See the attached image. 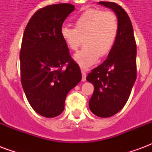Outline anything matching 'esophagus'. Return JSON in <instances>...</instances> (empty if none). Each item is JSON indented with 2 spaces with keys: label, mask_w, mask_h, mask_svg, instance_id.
I'll return each mask as SVG.
<instances>
[{
  "label": "esophagus",
  "mask_w": 152,
  "mask_h": 152,
  "mask_svg": "<svg viewBox=\"0 0 152 152\" xmlns=\"http://www.w3.org/2000/svg\"><path fill=\"white\" fill-rule=\"evenodd\" d=\"M81 73H82V81H86V72L84 68H81Z\"/></svg>",
  "instance_id": "obj_1"
}]
</instances>
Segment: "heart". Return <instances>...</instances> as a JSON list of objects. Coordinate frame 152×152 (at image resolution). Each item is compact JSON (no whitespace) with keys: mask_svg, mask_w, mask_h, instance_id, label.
Segmentation results:
<instances>
[{"mask_svg":"<svg viewBox=\"0 0 152 152\" xmlns=\"http://www.w3.org/2000/svg\"><path fill=\"white\" fill-rule=\"evenodd\" d=\"M119 34V22L115 13L99 9H88L76 18L75 28L63 26L61 37L66 47L76 51L82 43L85 47L74 58L84 67L91 66L99 57L107 55L114 47Z\"/></svg>","mask_w":152,"mask_h":152,"instance_id":"heart-1","label":"heart"}]
</instances>
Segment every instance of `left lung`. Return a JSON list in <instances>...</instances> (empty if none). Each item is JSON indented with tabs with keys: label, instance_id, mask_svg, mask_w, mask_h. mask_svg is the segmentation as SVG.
<instances>
[{
	"label": "left lung",
	"instance_id": "1",
	"mask_svg": "<svg viewBox=\"0 0 152 152\" xmlns=\"http://www.w3.org/2000/svg\"><path fill=\"white\" fill-rule=\"evenodd\" d=\"M117 15L119 34L113 49L103 63L91 71L86 80L94 90L89 105L99 117H110L126 104L137 77V46L130 18L124 9L115 2L100 1Z\"/></svg>",
	"mask_w": 152,
	"mask_h": 152
}]
</instances>
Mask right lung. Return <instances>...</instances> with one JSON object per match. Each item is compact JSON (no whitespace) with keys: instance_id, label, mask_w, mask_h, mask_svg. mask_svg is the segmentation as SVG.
<instances>
[{"instance_id":"1","label":"right lung","mask_w":152,"mask_h":152,"mask_svg":"<svg viewBox=\"0 0 152 152\" xmlns=\"http://www.w3.org/2000/svg\"><path fill=\"white\" fill-rule=\"evenodd\" d=\"M74 10L68 3L39 9L23 36L22 86L31 107L45 117H55L63 112L66 94L82 77L60 35L63 22Z\"/></svg>"}]
</instances>
